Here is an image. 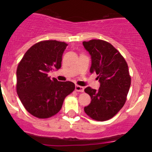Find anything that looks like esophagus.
I'll use <instances>...</instances> for the list:
<instances>
[{
	"mask_svg": "<svg viewBox=\"0 0 152 152\" xmlns=\"http://www.w3.org/2000/svg\"><path fill=\"white\" fill-rule=\"evenodd\" d=\"M75 90H76V91H78V92H83V91H84V88H83V87H82L81 86L76 85V86H75Z\"/></svg>",
	"mask_w": 152,
	"mask_h": 152,
	"instance_id": "esophagus-1",
	"label": "esophagus"
}]
</instances>
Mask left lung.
I'll return each instance as SVG.
<instances>
[{
    "label": "left lung",
    "mask_w": 152,
    "mask_h": 152,
    "mask_svg": "<svg viewBox=\"0 0 152 152\" xmlns=\"http://www.w3.org/2000/svg\"><path fill=\"white\" fill-rule=\"evenodd\" d=\"M91 55L90 72L96 73L100 82L98 90L84 89L91 99L85 113L94 120L106 121L114 116L124 105L131 85V76L124 58L111 43L103 40L83 41Z\"/></svg>",
    "instance_id": "obj_1"
}]
</instances>
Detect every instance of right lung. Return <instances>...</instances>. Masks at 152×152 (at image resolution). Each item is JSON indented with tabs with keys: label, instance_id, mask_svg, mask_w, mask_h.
Wrapping results in <instances>:
<instances>
[{
	"label": "right lung",
	"instance_id": "right-lung-1",
	"mask_svg": "<svg viewBox=\"0 0 152 152\" xmlns=\"http://www.w3.org/2000/svg\"><path fill=\"white\" fill-rule=\"evenodd\" d=\"M66 44L55 40L40 41L29 48L16 71V91L25 109L39 118L51 117L61 109L64 99L75 89L71 81L51 79L48 72L59 69Z\"/></svg>",
	"mask_w": 152,
	"mask_h": 152
}]
</instances>
